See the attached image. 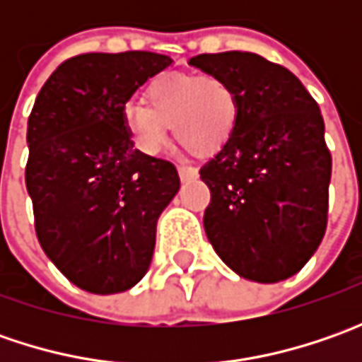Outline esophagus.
<instances>
[{
    "instance_id": "esophagus-1",
    "label": "esophagus",
    "mask_w": 362,
    "mask_h": 362,
    "mask_svg": "<svg viewBox=\"0 0 362 362\" xmlns=\"http://www.w3.org/2000/svg\"><path fill=\"white\" fill-rule=\"evenodd\" d=\"M177 171H179V179L181 181H193V179L199 177V171L195 167H179Z\"/></svg>"
}]
</instances>
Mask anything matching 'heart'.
I'll return each instance as SVG.
<instances>
[{"instance_id": "1", "label": "heart", "mask_w": 362, "mask_h": 362, "mask_svg": "<svg viewBox=\"0 0 362 362\" xmlns=\"http://www.w3.org/2000/svg\"><path fill=\"white\" fill-rule=\"evenodd\" d=\"M145 105L127 103L120 110L132 146L157 157L167 145L169 127L195 155H214L231 139L238 124V92L216 74H167L145 90Z\"/></svg>"}]
</instances>
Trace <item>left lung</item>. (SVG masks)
I'll use <instances>...</instances> for the list:
<instances>
[{
  "label": "left lung",
  "instance_id": "8db88e82",
  "mask_svg": "<svg viewBox=\"0 0 362 362\" xmlns=\"http://www.w3.org/2000/svg\"><path fill=\"white\" fill-rule=\"evenodd\" d=\"M189 64L226 78L240 100L231 139L199 171L211 191L207 240L245 280H286L327 231L332 157L320 108L290 70L252 52L199 54Z\"/></svg>",
  "mask_w": 362,
  "mask_h": 362
}]
</instances>
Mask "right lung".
Listing matches in <instances>:
<instances>
[{
	"mask_svg": "<svg viewBox=\"0 0 362 362\" xmlns=\"http://www.w3.org/2000/svg\"><path fill=\"white\" fill-rule=\"evenodd\" d=\"M173 60L80 54L46 80L28 119L25 187L37 242L78 288L117 294L145 276L157 221L179 191L171 163L132 146L120 110Z\"/></svg>",
	"mask_w": 362,
	"mask_h": 362,
	"instance_id": "1",
	"label": "right lung"
}]
</instances>
